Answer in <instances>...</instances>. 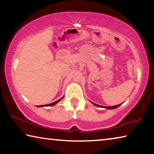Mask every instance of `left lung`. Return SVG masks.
Returning a JSON list of instances; mask_svg holds the SVG:
<instances>
[{"instance_id": "1", "label": "left lung", "mask_w": 154, "mask_h": 154, "mask_svg": "<svg viewBox=\"0 0 154 154\" xmlns=\"http://www.w3.org/2000/svg\"><path fill=\"white\" fill-rule=\"evenodd\" d=\"M91 102V101H90ZM93 104H94V106H97V107H100V108H106V109H114V108H117V107H119V106H121L122 105V104H118V105H116V106H100V105H98V104H95V103H94V102H91Z\"/></svg>"}]
</instances>
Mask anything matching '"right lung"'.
Wrapping results in <instances>:
<instances>
[{"mask_svg": "<svg viewBox=\"0 0 154 154\" xmlns=\"http://www.w3.org/2000/svg\"><path fill=\"white\" fill-rule=\"evenodd\" d=\"M63 97H61V98H60V99H59V100H57L56 102H53V103H51V104H46V105H42V106H37V107H43V106H54L55 104H57L58 102H60V101L61 100L63 99Z\"/></svg>", "mask_w": 154, "mask_h": 154, "instance_id": "obj_1", "label": "right lung"}]
</instances>
